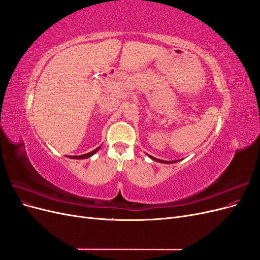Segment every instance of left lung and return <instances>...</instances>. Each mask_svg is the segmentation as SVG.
<instances>
[{
  "label": "left lung",
  "mask_w": 260,
  "mask_h": 260,
  "mask_svg": "<svg viewBox=\"0 0 260 260\" xmlns=\"http://www.w3.org/2000/svg\"><path fill=\"white\" fill-rule=\"evenodd\" d=\"M149 157H151V158L153 159V160H155V161H158V162H162V164H174V162H177L178 160H170V161H166V160H161V159H158V158H155V157H153V156H151V155H148Z\"/></svg>",
  "instance_id": "obj_1"
}]
</instances>
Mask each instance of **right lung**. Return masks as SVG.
<instances>
[{
	"mask_svg": "<svg viewBox=\"0 0 260 260\" xmlns=\"http://www.w3.org/2000/svg\"><path fill=\"white\" fill-rule=\"evenodd\" d=\"M101 148V146H99V147H96L95 149H94V151H92V152H90V153H86V154H83V155H79V156H68L69 158H75V159H84V158H89V157H91L92 155H94L95 154L99 149Z\"/></svg>",
	"mask_w": 260,
	"mask_h": 260,
	"instance_id": "obj_1",
	"label": "right lung"
}]
</instances>
